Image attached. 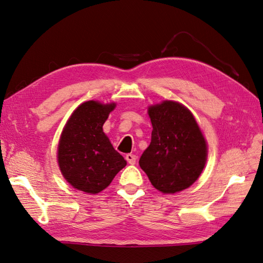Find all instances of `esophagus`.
<instances>
[{
	"mask_svg": "<svg viewBox=\"0 0 263 263\" xmlns=\"http://www.w3.org/2000/svg\"><path fill=\"white\" fill-rule=\"evenodd\" d=\"M125 159L128 164L131 165H135L137 163V156L135 154H127L125 156Z\"/></svg>",
	"mask_w": 263,
	"mask_h": 263,
	"instance_id": "34e87169",
	"label": "esophagus"
}]
</instances>
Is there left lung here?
<instances>
[{"label": "left lung", "mask_w": 263, "mask_h": 263, "mask_svg": "<svg viewBox=\"0 0 263 263\" xmlns=\"http://www.w3.org/2000/svg\"><path fill=\"white\" fill-rule=\"evenodd\" d=\"M152 142L139 160L153 185L163 193H176L198 180L206 160V143L186 107L166 100L148 109Z\"/></svg>", "instance_id": "obj_1"}]
</instances>
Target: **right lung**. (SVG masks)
<instances>
[{
    "mask_svg": "<svg viewBox=\"0 0 263 263\" xmlns=\"http://www.w3.org/2000/svg\"><path fill=\"white\" fill-rule=\"evenodd\" d=\"M115 104L86 102L71 115L60 139L58 160L64 178L86 193L107 187L126 161L111 146L103 125Z\"/></svg>",
    "mask_w": 263,
    "mask_h": 263,
    "instance_id": "1",
    "label": "right lung"
}]
</instances>
